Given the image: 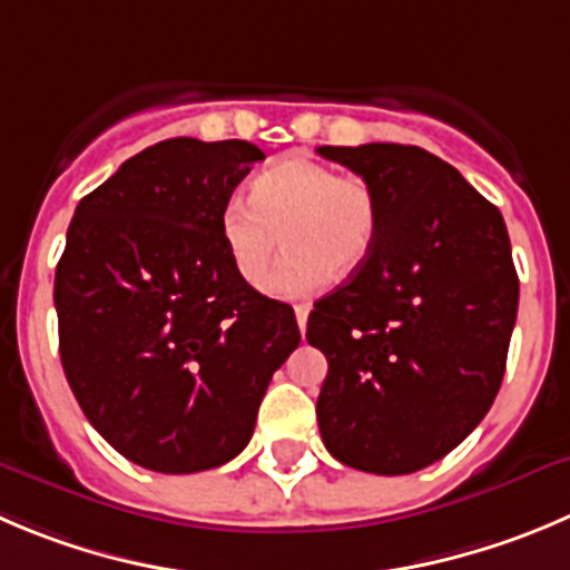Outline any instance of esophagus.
Segmentation results:
<instances>
[{
    "instance_id": "1",
    "label": "esophagus",
    "mask_w": 570,
    "mask_h": 570,
    "mask_svg": "<svg viewBox=\"0 0 570 570\" xmlns=\"http://www.w3.org/2000/svg\"><path fill=\"white\" fill-rule=\"evenodd\" d=\"M294 311H296V322H299L302 335H305V327H307V313H311V305H305V302H302V305H296Z\"/></svg>"
}]
</instances>
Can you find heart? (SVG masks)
<instances>
[{
    "mask_svg": "<svg viewBox=\"0 0 570 570\" xmlns=\"http://www.w3.org/2000/svg\"><path fill=\"white\" fill-rule=\"evenodd\" d=\"M383 229L377 189L361 176H341L311 156H285L257 173L252 198L220 209V237L237 274L257 285L282 248L291 254L265 279L276 296H311L355 276L375 254Z\"/></svg>",
    "mask_w": 570,
    "mask_h": 570,
    "instance_id": "b5f03b06",
    "label": "heart"
}]
</instances>
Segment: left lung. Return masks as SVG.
<instances>
[{
  "label": "left lung",
  "instance_id": "1",
  "mask_svg": "<svg viewBox=\"0 0 570 570\" xmlns=\"http://www.w3.org/2000/svg\"><path fill=\"white\" fill-rule=\"evenodd\" d=\"M377 189L383 229L355 276L313 305L307 344L330 370L316 403L346 468L405 475L484 420L518 316V274L498 207L414 145H322Z\"/></svg>",
  "mask_w": 570,
  "mask_h": 570
}]
</instances>
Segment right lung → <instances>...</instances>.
<instances>
[{
	"label": "right lung",
	"mask_w": 570,
	"mask_h": 570,
	"mask_svg": "<svg viewBox=\"0 0 570 570\" xmlns=\"http://www.w3.org/2000/svg\"><path fill=\"white\" fill-rule=\"evenodd\" d=\"M263 150L165 139L75 209L56 268L58 346L86 420L128 462L198 473L248 444L294 307L232 265L220 209Z\"/></svg>",
	"instance_id": "add662e5"
}]
</instances>
